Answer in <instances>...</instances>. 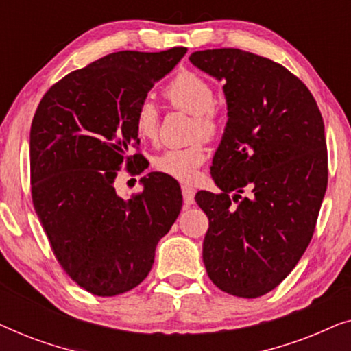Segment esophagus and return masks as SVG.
<instances>
[{
  "label": "esophagus",
  "instance_id": "esophagus-1",
  "mask_svg": "<svg viewBox=\"0 0 351 351\" xmlns=\"http://www.w3.org/2000/svg\"><path fill=\"white\" fill-rule=\"evenodd\" d=\"M182 195H184V204L186 208H190L195 203V190L189 185H184L182 186Z\"/></svg>",
  "mask_w": 351,
  "mask_h": 351
}]
</instances>
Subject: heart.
Returning a JSON list of instances; mask_svg holds the SVG:
<instances>
[{"label": "heart", "mask_w": 351, "mask_h": 351, "mask_svg": "<svg viewBox=\"0 0 351 351\" xmlns=\"http://www.w3.org/2000/svg\"><path fill=\"white\" fill-rule=\"evenodd\" d=\"M165 97L177 110L193 114L191 134L193 137L214 138L222 129V118L215 108V90L213 84L195 71H182L166 86ZM134 126L138 137L153 141L160 131V112L152 100L143 99L134 114ZM206 160L203 141H196L186 147H172L155 156L153 166L156 171L180 182H193L198 167Z\"/></svg>", "instance_id": "1"}]
</instances>
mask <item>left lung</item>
<instances>
[{"instance_id":"left-lung-1","label":"left lung","mask_w":351,"mask_h":351,"mask_svg":"<svg viewBox=\"0 0 351 351\" xmlns=\"http://www.w3.org/2000/svg\"><path fill=\"white\" fill-rule=\"evenodd\" d=\"M190 62L223 81L228 121L198 191L209 219L206 271L227 294L256 299L280 285L315 233L328 186L324 123L308 88L286 66L233 47Z\"/></svg>"}]
</instances>
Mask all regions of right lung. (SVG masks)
I'll return each mask as SVG.
<instances>
[{"mask_svg": "<svg viewBox=\"0 0 351 351\" xmlns=\"http://www.w3.org/2000/svg\"><path fill=\"white\" fill-rule=\"evenodd\" d=\"M186 47L119 51L64 76L43 95L30 131L36 215L66 275L90 294L112 297L145 280L155 247L182 209L180 186L148 174L123 199L118 171L138 174L137 105Z\"/></svg>", "mask_w": 351, "mask_h": 351, "instance_id": "add662e5", "label": "right lung"}]
</instances>
